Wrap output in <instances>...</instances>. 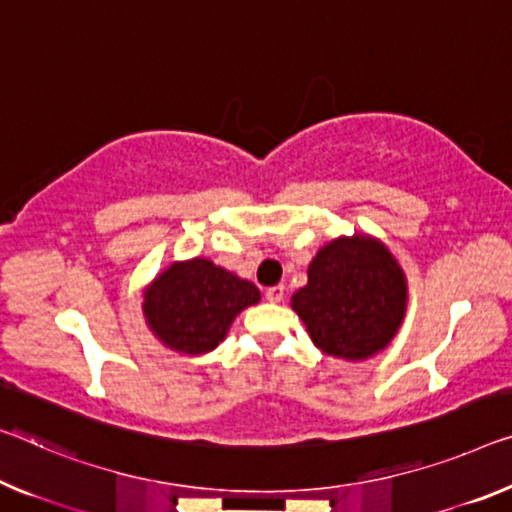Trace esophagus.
<instances>
[{
	"label": "esophagus",
	"mask_w": 512,
	"mask_h": 512,
	"mask_svg": "<svg viewBox=\"0 0 512 512\" xmlns=\"http://www.w3.org/2000/svg\"><path fill=\"white\" fill-rule=\"evenodd\" d=\"M283 295H286V288H283V286H272V288L265 290L267 302H272V304H279L283 300Z\"/></svg>",
	"instance_id": "esophagus-1"
}]
</instances>
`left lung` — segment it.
<instances>
[{
	"instance_id": "obj_1",
	"label": "left lung",
	"mask_w": 512,
	"mask_h": 512,
	"mask_svg": "<svg viewBox=\"0 0 512 512\" xmlns=\"http://www.w3.org/2000/svg\"><path fill=\"white\" fill-rule=\"evenodd\" d=\"M290 304L325 355L368 359L396 336L405 316L407 281L380 240L352 235L318 251L309 283Z\"/></svg>"
}]
</instances>
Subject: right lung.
<instances>
[{
	"mask_svg": "<svg viewBox=\"0 0 512 512\" xmlns=\"http://www.w3.org/2000/svg\"><path fill=\"white\" fill-rule=\"evenodd\" d=\"M261 300L254 283L208 258L174 263L144 295L151 332L180 355H203L224 341L235 316Z\"/></svg>",
	"mask_w": 512,
	"mask_h": 512,
	"instance_id": "right-lung-1",
	"label": "right lung"
}]
</instances>
